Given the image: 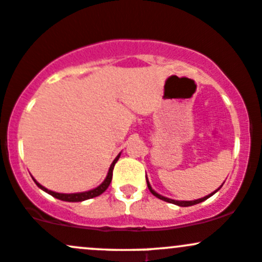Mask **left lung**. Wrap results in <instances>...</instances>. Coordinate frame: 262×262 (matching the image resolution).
Here are the masks:
<instances>
[{
  "instance_id": "1",
  "label": "left lung",
  "mask_w": 262,
  "mask_h": 262,
  "mask_svg": "<svg viewBox=\"0 0 262 262\" xmlns=\"http://www.w3.org/2000/svg\"><path fill=\"white\" fill-rule=\"evenodd\" d=\"M146 181H147V179H146ZM147 187H148V190H150V192L152 193L154 196H156L157 199L162 200V201H166V202H170V204H175V205H177V206H182V207H186V206H192V205L200 204V202L205 201V200H207V199H209V198H211V196H212L213 193H215V192H217V191L220 190V188H221V186H220V187L217 188V190H216V191H213L212 193H210V195L205 196V198H202V199H199V200H193V201H176V200H171V199H167V198H165V196H161V195H159V193H157L156 191H154V190H152V187H151L150 182H148V181H147Z\"/></svg>"
}]
</instances>
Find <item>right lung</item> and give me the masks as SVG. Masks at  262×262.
Instances as JSON below:
<instances>
[{"instance_id": "add662e5", "label": "right lung", "mask_w": 262, "mask_h": 262, "mask_svg": "<svg viewBox=\"0 0 262 262\" xmlns=\"http://www.w3.org/2000/svg\"><path fill=\"white\" fill-rule=\"evenodd\" d=\"M119 157H120V155L116 157V159L114 160V162H112L111 166H110L108 173H107V176H106L105 181H103L102 184L100 185V186H97L96 188H94V190L85 191V192H77V193H60V192H55V191H51V190H49V188L42 186V185L38 184V182L36 181L35 179H33V181L36 182V185H37V186L40 187L41 190H43L45 192L50 193V195L53 196V198H56V199H58V200H62V201H69V202L85 201V200L94 199V198H96V196H100L101 193L105 192V191L107 190V187L110 186V184H111V180H112V171H114L115 164H116V162H117Z\"/></svg>"}]
</instances>
